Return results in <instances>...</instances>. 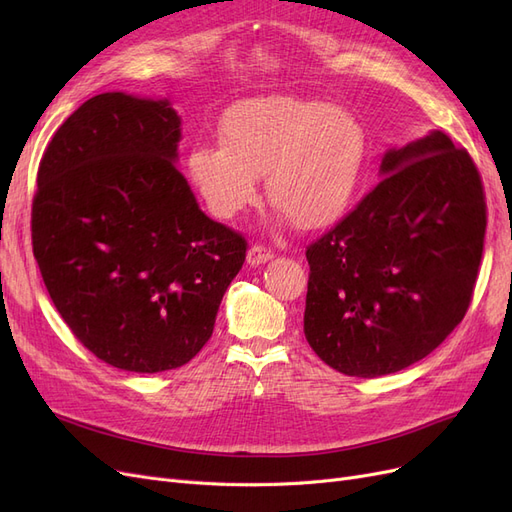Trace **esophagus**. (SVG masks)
I'll use <instances>...</instances> for the list:
<instances>
[{"label": "esophagus", "mask_w": 512, "mask_h": 512, "mask_svg": "<svg viewBox=\"0 0 512 512\" xmlns=\"http://www.w3.org/2000/svg\"><path fill=\"white\" fill-rule=\"evenodd\" d=\"M271 258H273V250H269V247L260 245V243H254L250 250H247V262H250L252 267L265 265V262H269Z\"/></svg>", "instance_id": "esophagus-1"}]
</instances>
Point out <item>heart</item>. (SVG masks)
Instances as JSON below:
<instances>
[{"label": "heart", "mask_w": 512, "mask_h": 512, "mask_svg": "<svg viewBox=\"0 0 512 512\" xmlns=\"http://www.w3.org/2000/svg\"><path fill=\"white\" fill-rule=\"evenodd\" d=\"M365 160L367 132L346 108L271 96L230 108L220 147H194L188 175L215 218L252 207L265 177L269 203L294 226L316 230L346 213Z\"/></svg>", "instance_id": "obj_1"}]
</instances>
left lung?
<instances>
[{
  "mask_svg": "<svg viewBox=\"0 0 512 512\" xmlns=\"http://www.w3.org/2000/svg\"><path fill=\"white\" fill-rule=\"evenodd\" d=\"M380 175L305 252V339L356 378L395 374L451 335L470 307L487 228L476 164L440 130L386 151Z\"/></svg>",
  "mask_w": 512,
  "mask_h": 512,
  "instance_id": "8db88e82",
  "label": "left lung"
}]
</instances>
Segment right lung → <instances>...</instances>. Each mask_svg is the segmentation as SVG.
<instances>
[{"label":"right lung","instance_id":"obj_1","mask_svg":"<svg viewBox=\"0 0 512 512\" xmlns=\"http://www.w3.org/2000/svg\"><path fill=\"white\" fill-rule=\"evenodd\" d=\"M168 100L121 91L61 123L38 168L32 243L57 312L100 361L181 367L213 333L247 241L200 211Z\"/></svg>","mask_w":512,"mask_h":512}]
</instances>
